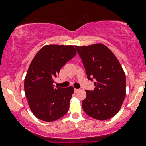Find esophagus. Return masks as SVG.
<instances>
[{"instance_id": "esophagus-1", "label": "esophagus", "mask_w": 146, "mask_h": 146, "mask_svg": "<svg viewBox=\"0 0 146 146\" xmlns=\"http://www.w3.org/2000/svg\"><path fill=\"white\" fill-rule=\"evenodd\" d=\"M74 91H75V93H76V92H78V91H79V90H78V89H76V88H75V89H74Z\"/></svg>"}]
</instances>
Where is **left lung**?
Returning a JSON list of instances; mask_svg holds the SVG:
<instances>
[{"instance_id": "obj_1", "label": "left lung", "mask_w": 146, "mask_h": 146, "mask_svg": "<svg viewBox=\"0 0 146 146\" xmlns=\"http://www.w3.org/2000/svg\"><path fill=\"white\" fill-rule=\"evenodd\" d=\"M75 47L88 78L96 80L95 90H86L83 110L95 119H110L119 111L126 95V79L122 66L114 53L102 44Z\"/></svg>"}]
</instances>
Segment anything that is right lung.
Here are the masks:
<instances>
[{
    "label": "right lung",
    "mask_w": 146,
    "mask_h": 146,
    "mask_svg": "<svg viewBox=\"0 0 146 146\" xmlns=\"http://www.w3.org/2000/svg\"><path fill=\"white\" fill-rule=\"evenodd\" d=\"M76 53L72 45H46L31 62L24 78V91L31 112L38 119L53 122L68 111L74 88H55L53 82L60 69Z\"/></svg>",
    "instance_id": "obj_1"
}]
</instances>
